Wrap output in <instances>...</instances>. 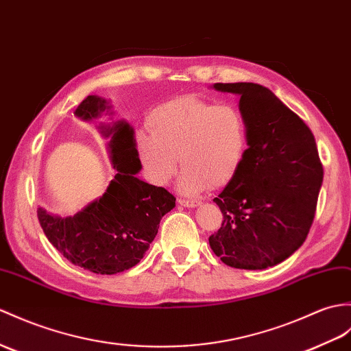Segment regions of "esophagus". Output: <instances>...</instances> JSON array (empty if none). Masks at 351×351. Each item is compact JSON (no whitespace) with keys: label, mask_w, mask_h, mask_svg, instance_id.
I'll return each mask as SVG.
<instances>
[{"label":"esophagus","mask_w":351,"mask_h":351,"mask_svg":"<svg viewBox=\"0 0 351 351\" xmlns=\"http://www.w3.org/2000/svg\"><path fill=\"white\" fill-rule=\"evenodd\" d=\"M178 203L181 206H185V208H195V206L200 205L199 200H186V199H179Z\"/></svg>","instance_id":"esophagus-1"}]
</instances>
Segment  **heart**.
<instances>
[{
	"mask_svg": "<svg viewBox=\"0 0 351 351\" xmlns=\"http://www.w3.org/2000/svg\"><path fill=\"white\" fill-rule=\"evenodd\" d=\"M138 130L136 154L146 179L162 186L184 166L179 190L195 194L224 185L238 172L248 149V122L236 104L186 95L162 103Z\"/></svg>",
	"mask_w": 351,
	"mask_h": 351,
	"instance_id": "1",
	"label": "heart"
}]
</instances>
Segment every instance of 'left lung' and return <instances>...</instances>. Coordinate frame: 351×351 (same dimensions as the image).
<instances>
[{"mask_svg": "<svg viewBox=\"0 0 351 351\" xmlns=\"http://www.w3.org/2000/svg\"><path fill=\"white\" fill-rule=\"evenodd\" d=\"M238 94L248 122V149L214 202L223 224L209 245L227 266L266 269L305 242L315 215L323 166L305 122L258 84H215Z\"/></svg>", "mask_w": 351, "mask_h": 351, "instance_id": "8db88e82", "label": "left lung"}]
</instances>
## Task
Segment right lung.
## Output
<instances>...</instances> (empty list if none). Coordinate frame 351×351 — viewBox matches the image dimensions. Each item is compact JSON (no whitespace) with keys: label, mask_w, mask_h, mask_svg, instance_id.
<instances>
[{"label":"right lung","mask_w":351,"mask_h":351,"mask_svg":"<svg viewBox=\"0 0 351 351\" xmlns=\"http://www.w3.org/2000/svg\"><path fill=\"white\" fill-rule=\"evenodd\" d=\"M108 109L106 100L88 95L75 115L93 121ZM110 137L109 149L117 169L108 190L73 217H56L37 209L49 242L70 263L94 274L113 275L136 266L156 238L161 218L175 208V195L162 186L138 179L142 169L136 154L134 132L128 122L100 125Z\"/></svg>","instance_id":"1"}]
</instances>
